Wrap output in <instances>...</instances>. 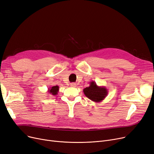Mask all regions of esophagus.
<instances>
[{
    "label": "esophagus",
    "instance_id": "esophagus-1",
    "mask_svg": "<svg viewBox=\"0 0 154 154\" xmlns=\"http://www.w3.org/2000/svg\"><path fill=\"white\" fill-rule=\"evenodd\" d=\"M70 85V87H72V88H75V87H76V84L75 83H71Z\"/></svg>",
    "mask_w": 154,
    "mask_h": 154
}]
</instances>
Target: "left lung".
Segmentation results:
<instances>
[{"label":"left lung","instance_id":"1","mask_svg":"<svg viewBox=\"0 0 154 154\" xmlns=\"http://www.w3.org/2000/svg\"><path fill=\"white\" fill-rule=\"evenodd\" d=\"M90 85L83 89L85 96L95 103L103 101L108 94L104 86H98L94 81H91Z\"/></svg>","mask_w":154,"mask_h":154}]
</instances>
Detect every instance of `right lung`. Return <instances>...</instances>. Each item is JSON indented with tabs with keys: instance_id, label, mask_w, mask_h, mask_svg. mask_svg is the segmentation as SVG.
Segmentation results:
<instances>
[{
	"instance_id": "right-lung-1",
	"label": "right lung",
	"mask_w": 154,
	"mask_h": 154,
	"mask_svg": "<svg viewBox=\"0 0 154 154\" xmlns=\"http://www.w3.org/2000/svg\"><path fill=\"white\" fill-rule=\"evenodd\" d=\"M59 91V87L58 85H55L51 87V88H48V92L50 95L52 96H57L58 94V92Z\"/></svg>"
}]
</instances>
